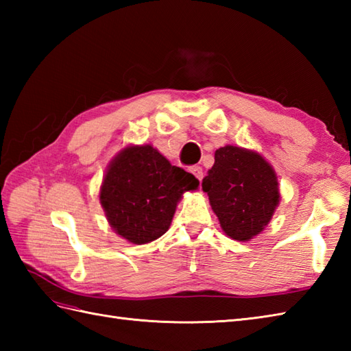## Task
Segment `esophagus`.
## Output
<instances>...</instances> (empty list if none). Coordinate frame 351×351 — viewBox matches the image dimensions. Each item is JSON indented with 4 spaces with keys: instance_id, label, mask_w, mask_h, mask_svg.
I'll use <instances>...</instances> for the list:
<instances>
[{
    "instance_id": "obj_1",
    "label": "esophagus",
    "mask_w": 351,
    "mask_h": 351,
    "mask_svg": "<svg viewBox=\"0 0 351 351\" xmlns=\"http://www.w3.org/2000/svg\"><path fill=\"white\" fill-rule=\"evenodd\" d=\"M190 171L197 178L199 181H202V178H204V170H202V167H200V166H193V167L190 169Z\"/></svg>"
}]
</instances>
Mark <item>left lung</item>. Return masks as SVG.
<instances>
[{
	"label": "left lung",
	"mask_w": 351,
	"mask_h": 351,
	"mask_svg": "<svg viewBox=\"0 0 351 351\" xmlns=\"http://www.w3.org/2000/svg\"><path fill=\"white\" fill-rule=\"evenodd\" d=\"M214 158L202 189L225 234L247 241L268 225L279 204L274 170L261 155L235 146L217 149Z\"/></svg>",
	"instance_id": "left-lung-1"
}]
</instances>
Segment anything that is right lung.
Segmentation results:
<instances>
[{"label":"right lung","mask_w":351,"mask_h":351,"mask_svg":"<svg viewBox=\"0 0 351 351\" xmlns=\"http://www.w3.org/2000/svg\"><path fill=\"white\" fill-rule=\"evenodd\" d=\"M199 181L171 166L152 146H130L111 161L101 187V204L111 228L134 244L167 232L178 200Z\"/></svg>","instance_id":"obj_1"}]
</instances>
